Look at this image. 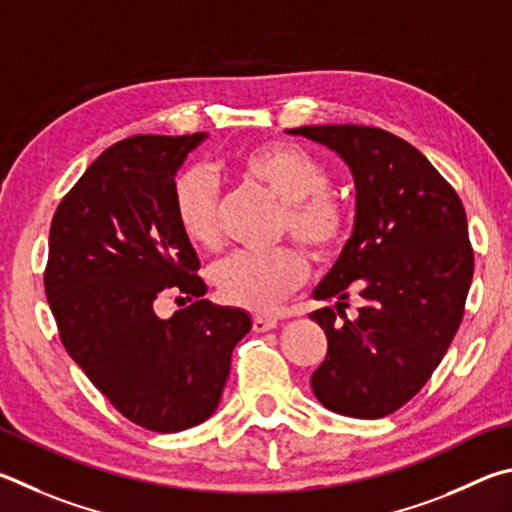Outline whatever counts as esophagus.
<instances>
[{
    "label": "esophagus",
    "mask_w": 512,
    "mask_h": 512,
    "mask_svg": "<svg viewBox=\"0 0 512 512\" xmlns=\"http://www.w3.org/2000/svg\"><path fill=\"white\" fill-rule=\"evenodd\" d=\"M276 324H279V321H276L274 317H263V315H256L254 317V330H256V333H267V330L276 328Z\"/></svg>",
    "instance_id": "obj_1"
}]
</instances>
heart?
<instances>
[{
    "instance_id": "heart-1",
    "label": "heart",
    "mask_w": 512,
    "mask_h": 512,
    "mask_svg": "<svg viewBox=\"0 0 512 512\" xmlns=\"http://www.w3.org/2000/svg\"><path fill=\"white\" fill-rule=\"evenodd\" d=\"M245 177L263 184L283 202L281 229L312 256H328L346 233L344 204L330 195V170L315 152L292 141H272L247 150L238 159ZM175 215L184 236L209 247L218 233V182L200 166L177 177ZM211 281L220 297L254 312H270L306 281V261L297 249L233 251L211 267Z\"/></svg>"
}]
</instances>
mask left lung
Listing matches in <instances>:
<instances>
[{
    "label": "left lung",
    "instance_id": "left-lung-1",
    "mask_svg": "<svg viewBox=\"0 0 512 512\" xmlns=\"http://www.w3.org/2000/svg\"><path fill=\"white\" fill-rule=\"evenodd\" d=\"M285 132L335 150L355 182L353 233L312 292L337 299L310 315L328 337L312 391L335 414L384 418L423 389L461 326L474 272L465 209L423 152L387 130ZM348 289L365 299L353 322L341 310Z\"/></svg>",
    "mask_w": 512,
    "mask_h": 512
}]
</instances>
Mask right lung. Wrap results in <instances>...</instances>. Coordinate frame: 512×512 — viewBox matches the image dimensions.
<instances>
[{"label": "right lung", "mask_w": 512, "mask_h": 512, "mask_svg": "<svg viewBox=\"0 0 512 512\" xmlns=\"http://www.w3.org/2000/svg\"><path fill=\"white\" fill-rule=\"evenodd\" d=\"M206 132L139 134L107 148L62 197L49 231L44 290L67 348L116 411L173 434L204 423L249 333L245 310L213 306L175 215V175ZM182 293L170 320L156 301Z\"/></svg>", "instance_id": "1"}]
</instances>
